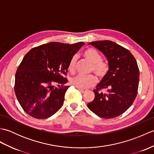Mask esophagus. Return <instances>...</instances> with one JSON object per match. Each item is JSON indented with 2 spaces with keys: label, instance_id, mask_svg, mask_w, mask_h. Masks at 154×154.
I'll return each instance as SVG.
<instances>
[{
  "label": "esophagus",
  "instance_id": "obj_1",
  "mask_svg": "<svg viewBox=\"0 0 154 154\" xmlns=\"http://www.w3.org/2000/svg\"><path fill=\"white\" fill-rule=\"evenodd\" d=\"M78 89L79 90V91L81 93H85L86 91H87V90L86 89H80V88H78Z\"/></svg>",
  "mask_w": 154,
  "mask_h": 154
}]
</instances>
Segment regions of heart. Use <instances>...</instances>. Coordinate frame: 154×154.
Returning a JSON list of instances; mask_svg holds the SVG:
<instances>
[{"mask_svg":"<svg viewBox=\"0 0 154 154\" xmlns=\"http://www.w3.org/2000/svg\"><path fill=\"white\" fill-rule=\"evenodd\" d=\"M83 55L87 60H89L92 66L91 71H93L98 78L102 79L109 73L110 70V65L106 61L102 60V56L100 53L94 48H88L83 52ZM77 61V57L74 55L71 57L68 65V69L71 73H74L75 71V64ZM97 78L93 75H77L71 78V83L80 89H87L95 85Z\"/></svg>","mask_w":154,"mask_h":154,"instance_id":"obj_1","label":"heart"}]
</instances>
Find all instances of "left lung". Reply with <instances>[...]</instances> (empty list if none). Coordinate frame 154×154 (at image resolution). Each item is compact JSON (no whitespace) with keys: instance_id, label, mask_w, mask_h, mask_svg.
<instances>
[{"instance_id":"1","label":"left lung","mask_w":154,"mask_h":154,"mask_svg":"<svg viewBox=\"0 0 154 154\" xmlns=\"http://www.w3.org/2000/svg\"><path fill=\"white\" fill-rule=\"evenodd\" d=\"M89 44L105 55L110 70L93 91L94 99L87 106L100 118L113 119L126 112L136 99L140 77L138 64L131 52L112 41H97ZM103 90L107 92L104 93Z\"/></svg>"}]
</instances>
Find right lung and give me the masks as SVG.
Here are the masks:
<instances>
[{"label": "right lung", "mask_w": 154, "mask_h": 154, "mask_svg": "<svg viewBox=\"0 0 154 154\" xmlns=\"http://www.w3.org/2000/svg\"><path fill=\"white\" fill-rule=\"evenodd\" d=\"M84 42H50L31 49L15 75L14 92L22 108L37 119L50 117L63 106L71 57ZM57 85L55 87L54 85Z\"/></svg>", "instance_id": "right-lung-1"}]
</instances>
